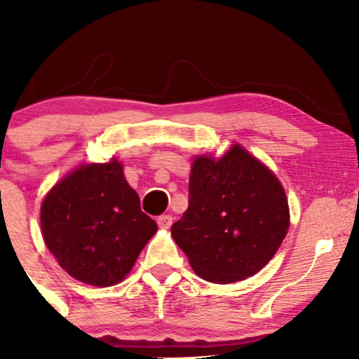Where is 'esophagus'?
I'll return each mask as SVG.
<instances>
[{
    "label": "esophagus",
    "instance_id": "34e87169",
    "mask_svg": "<svg viewBox=\"0 0 359 359\" xmlns=\"http://www.w3.org/2000/svg\"><path fill=\"white\" fill-rule=\"evenodd\" d=\"M156 222H158V226L162 229H168L172 226V222H174V217H172L170 214H162V216H158Z\"/></svg>",
    "mask_w": 359,
    "mask_h": 359
}]
</instances>
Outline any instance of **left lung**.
Instances as JSON below:
<instances>
[{
	"instance_id": "obj_1",
	"label": "left lung",
	"mask_w": 359,
	"mask_h": 359,
	"mask_svg": "<svg viewBox=\"0 0 359 359\" xmlns=\"http://www.w3.org/2000/svg\"><path fill=\"white\" fill-rule=\"evenodd\" d=\"M288 229L282 184L245 148L219 160L197 156L189 179V208L172 236L201 278L233 283L273 258Z\"/></svg>"
}]
</instances>
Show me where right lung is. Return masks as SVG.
<instances>
[{
	"label": "right lung",
	"instance_id": "add662e5",
	"mask_svg": "<svg viewBox=\"0 0 359 359\" xmlns=\"http://www.w3.org/2000/svg\"><path fill=\"white\" fill-rule=\"evenodd\" d=\"M40 221L62 269L96 287L121 282L158 229L118 160L82 165L62 179L45 197Z\"/></svg>",
	"mask_w": 359,
	"mask_h": 359
}]
</instances>
